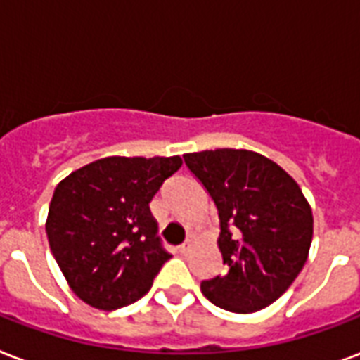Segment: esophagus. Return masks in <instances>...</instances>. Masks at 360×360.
Listing matches in <instances>:
<instances>
[{"mask_svg":"<svg viewBox=\"0 0 360 360\" xmlns=\"http://www.w3.org/2000/svg\"><path fill=\"white\" fill-rule=\"evenodd\" d=\"M189 250H191V242H184L182 246H178V252L182 253V255H186V253L189 252Z\"/></svg>","mask_w":360,"mask_h":360,"instance_id":"34e87169","label":"esophagus"}]
</instances>
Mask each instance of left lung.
Returning <instances> with one entry per match:
<instances>
[{"label": "left lung", "instance_id": "8db88e82", "mask_svg": "<svg viewBox=\"0 0 360 360\" xmlns=\"http://www.w3.org/2000/svg\"><path fill=\"white\" fill-rule=\"evenodd\" d=\"M218 208V246L227 272L200 283L212 304L235 314L263 310L304 266L314 216L299 184L252 150L184 155Z\"/></svg>", "mask_w": 360, "mask_h": 360}]
</instances>
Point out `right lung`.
I'll return each instance as SVG.
<instances>
[{
  "label": "right lung",
  "mask_w": 360,
  "mask_h": 360,
  "mask_svg": "<svg viewBox=\"0 0 360 360\" xmlns=\"http://www.w3.org/2000/svg\"><path fill=\"white\" fill-rule=\"evenodd\" d=\"M180 167V155H112L56 186L46 236L67 283L86 304L110 311L148 293L172 257L158 236L150 200Z\"/></svg>",
  "instance_id": "right-lung-1"
}]
</instances>
